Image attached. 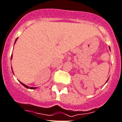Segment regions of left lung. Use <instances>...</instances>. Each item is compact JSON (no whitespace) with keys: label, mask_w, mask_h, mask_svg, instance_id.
<instances>
[{"label":"left lung","mask_w":122,"mask_h":122,"mask_svg":"<svg viewBox=\"0 0 122 122\" xmlns=\"http://www.w3.org/2000/svg\"><path fill=\"white\" fill-rule=\"evenodd\" d=\"M109 48H110V47H109ZM108 79H107V81H108Z\"/></svg>","instance_id":"1"}]
</instances>
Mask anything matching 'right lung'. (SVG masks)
Wrapping results in <instances>:
<instances>
[{"mask_svg": "<svg viewBox=\"0 0 122 122\" xmlns=\"http://www.w3.org/2000/svg\"><path fill=\"white\" fill-rule=\"evenodd\" d=\"M17 38L16 39V40H15V42H16V41H17ZM12 56H11V59H12ZM12 72H13V71H12ZM20 82L21 84L23 85V86L25 87H26V88H27V89H36V87H28V86H26V85L24 84H23V83H22V82Z\"/></svg>", "mask_w": 122, "mask_h": 122, "instance_id": "1", "label": "right lung"}]
</instances>
